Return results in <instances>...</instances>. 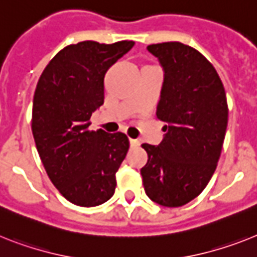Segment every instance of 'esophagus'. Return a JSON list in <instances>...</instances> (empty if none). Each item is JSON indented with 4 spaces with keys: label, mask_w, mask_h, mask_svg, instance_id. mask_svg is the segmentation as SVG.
<instances>
[{
    "label": "esophagus",
    "mask_w": 257,
    "mask_h": 257,
    "mask_svg": "<svg viewBox=\"0 0 257 257\" xmlns=\"http://www.w3.org/2000/svg\"><path fill=\"white\" fill-rule=\"evenodd\" d=\"M129 144H131V148H139L140 141L137 139H129Z\"/></svg>",
    "instance_id": "esophagus-1"
}]
</instances>
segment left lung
Segmentation results:
<instances>
[{"mask_svg": "<svg viewBox=\"0 0 257 257\" xmlns=\"http://www.w3.org/2000/svg\"><path fill=\"white\" fill-rule=\"evenodd\" d=\"M163 69L157 116L165 121L159 145L144 144L141 169L150 200L178 208L197 197L217 167L227 128L226 92L214 66L179 42L148 45Z\"/></svg>", "mask_w": 257, "mask_h": 257, "instance_id": "left-lung-1", "label": "left lung"}]
</instances>
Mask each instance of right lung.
<instances>
[{"label":"right lung","mask_w":257,"mask_h":257,"mask_svg":"<svg viewBox=\"0 0 257 257\" xmlns=\"http://www.w3.org/2000/svg\"><path fill=\"white\" fill-rule=\"evenodd\" d=\"M133 45L129 40L68 45L36 85L31 125L36 149L51 182L74 205L98 206L115 193L128 137L88 126L92 112L104 102L105 73Z\"/></svg>","instance_id":"add662e5"}]
</instances>
